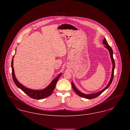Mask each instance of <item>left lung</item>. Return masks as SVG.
Wrapping results in <instances>:
<instances>
[{
  "instance_id": "8db88e82",
  "label": "left lung",
  "mask_w": 130,
  "mask_h": 130,
  "mask_svg": "<svg viewBox=\"0 0 130 130\" xmlns=\"http://www.w3.org/2000/svg\"><path fill=\"white\" fill-rule=\"evenodd\" d=\"M103 43L105 45V48L109 51V52L110 53V57H111V62H112V72H111V77L110 80L109 81L108 85L105 87V88L103 90H102L101 91H100L97 92V93H90V94H85V93H81L80 91H79L77 89V88L74 86V83L73 82H72V88H73V90H74V92L76 93L77 94H78V95H79V96H81L82 98H85V99H94V98L98 96L100 94H101L104 91H105L108 88V87L110 86V85L111 84L112 81L113 80V74H114V70H115V63L114 59L113 58V51H112V50L111 49V47L109 45V44L107 43V40L105 39V38H104V39L103 40Z\"/></svg>"
}]
</instances>
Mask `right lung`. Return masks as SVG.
<instances>
[{
	"label": "right lung",
	"instance_id": "add662e5",
	"mask_svg": "<svg viewBox=\"0 0 130 130\" xmlns=\"http://www.w3.org/2000/svg\"><path fill=\"white\" fill-rule=\"evenodd\" d=\"M16 50L17 49H15V52L17 51ZM14 55L12 57L11 67H12V79H13L14 83L16 85V86L20 89H21L27 95H28L29 96H30V98L32 99H34L40 100V99H43L45 98H46L47 97L50 96L52 94V93L53 92V91L55 89V88L56 87V84L59 78L61 76L62 73L58 74L56 78L52 80V81L51 82V83L48 86L42 90H32V89H29L28 88H26L24 86H23L21 83H20L15 77V75L14 74V69L13 67V57L14 56Z\"/></svg>",
	"mask_w": 130,
	"mask_h": 130
}]
</instances>
